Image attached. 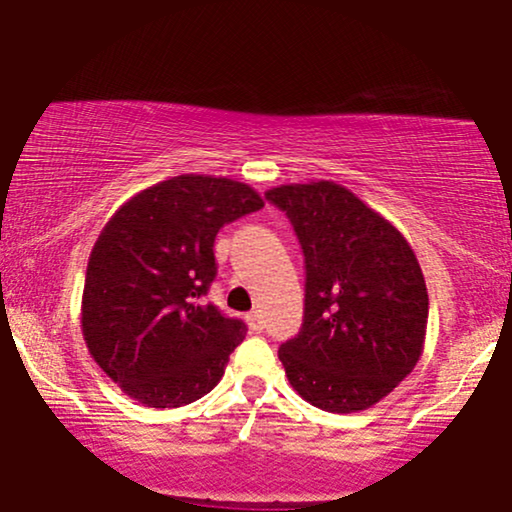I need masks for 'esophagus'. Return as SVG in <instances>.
<instances>
[{
  "label": "esophagus",
  "instance_id": "1",
  "mask_svg": "<svg viewBox=\"0 0 512 512\" xmlns=\"http://www.w3.org/2000/svg\"><path fill=\"white\" fill-rule=\"evenodd\" d=\"M247 326H249L251 333H261L265 328V321L261 317V312H249L247 314Z\"/></svg>",
  "mask_w": 512,
  "mask_h": 512
}]
</instances>
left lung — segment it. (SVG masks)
I'll use <instances>...</instances> for the list:
<instances>
[{
    "label": "left lung",
    "instance_id": "obj_1",
    "mask_svg": "<svg viewBox=\"0 0 512 512\" xmlns=\"http://www.w3.org/2000/svg\"><path fill=\"white\" fill-rule=\"evenodd\" d=\"M289 216L305 256V317L279 347L291 387L326 412L368 410L424 349L429 293L396 226L333 181L265 193Z\"/></svg>",
    "mask_w": 512,
    "mask_h": 512
}]
</instances>
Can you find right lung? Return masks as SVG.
<instances>
[{
	"label": "right lung",
	"instance_id": "obj_1",
	"mask_svg": "<svg viewBox=\"0 0 512 512\" xmlns=\"http://www.w3.org/2000/svg\"><path fill=\"white\" fill-rule=\"evenodd\" d=\"M261 207L242 181L179 174L107 221L88 258L81 331L123 394L146 408H181L219 384L247 326L202 303L216 277L214 240Z\"/></svg>",
	"mask_w": 512,
	"mask_h": 512
}]
</instances>
